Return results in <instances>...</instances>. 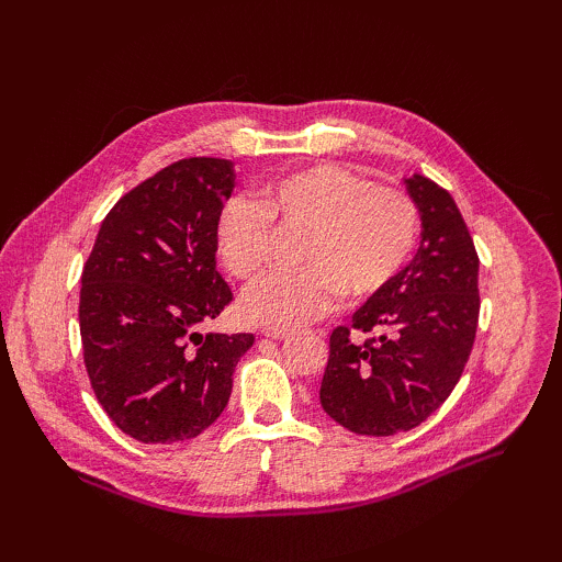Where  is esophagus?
Wrapping results in <instances>:
<instances>
[{"mask_svg": "<svg viewBox=\"0 0 562 562\" xmlns=\"http://www.w3.org/2000/svg\"><path fill=\"white\" fill-rule=\"evenodd\" d=\"M260 333H262V336H266V338H270V340H284V338H290L294 330L282 328V326H266Z\"/></svg>", "mask_w": 562, "mask_h": 562, "instance_id": "esophagus-1", "label": "esophagus"}]
</instances>
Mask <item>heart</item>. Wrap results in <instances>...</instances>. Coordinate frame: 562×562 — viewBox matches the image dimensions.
<instances>
[{
	"mask_svg": "<svg viewBox=\"0 0 562 562\" xmlns=\"http://www.w3.org/2000/svg\"><path fill=\"white\" fill-rule=\"evenodd\" d=\"M272 222L304 226V266L262 274L244 294L250 321L296 328L330 314L348 292L367 300L396 278L417 236V207L401 188L376 186L338 164H314L260 186L258 200L234 195L214 222L222 266L250 280L270 256Z\"/></svg>",
	"mask_w": 562,
	"mask_h": 562,
	"instance_id": "heart-1",
	"label": "heart"
}]
</instances>
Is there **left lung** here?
Here are the masks:
<instances>
[{
    "instance_id": "8db88e82",
    "label": "left lung",
    "mask_w": 562,
    "mask_h": 562,
    "mask_svg": "<svg viewBox=\"0 0 562 562\" xmlns=\"http://www.w3.org/2000/svg\"><path fill=\"white\" fill-rule=\"evenodd\" d=\"M420 210L415 258L330 333L324 411L355 435L391 437L425 423L459 384L479 328V254L457 202L425 176L405 181ZM380 336L352 341L351 330Z\"/></svg>"
}]
</instances>
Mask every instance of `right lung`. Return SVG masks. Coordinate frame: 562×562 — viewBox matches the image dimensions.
<instances>
[{"label":"right lung","mask_w":562,"mask_h":562,"mask_svg":"<svg viewBox=\"0 0 562 562\" xmlns=\"http://www.w3.org/2000/svg\"><path fill=\"white\" fill-rule=\"evenodd\" d=\"M232 188V161H173L115 202L83 262L79 330L91 389L115 427L145 445L205 432L256 340L200 333L234 300L214 244Z\"/></svg>","instance_id":"obj_1"}]
</instances>
